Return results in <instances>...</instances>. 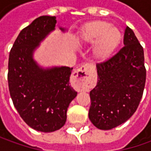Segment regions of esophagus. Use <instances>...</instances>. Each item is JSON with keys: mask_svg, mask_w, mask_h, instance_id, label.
Segmentation results:
<instances>
[{"mask_svg": "<svg viewBox=\"0 0 151 151\" xmlns=\"http://www.w3.org/2000/svg\"><path fill=\"white\" fill-rule=\"evenodd\" d=\"M92 70L93 66L89 63H86L81 65L79 69L76 70L75 72L73 73V77L79 89L84 90L90 85L89 76Z\"/></svg>", "mask_w": 151, "mask_h": 151, "instance_id": "esophagus-1", "label": "esophagus"}]
</instances>
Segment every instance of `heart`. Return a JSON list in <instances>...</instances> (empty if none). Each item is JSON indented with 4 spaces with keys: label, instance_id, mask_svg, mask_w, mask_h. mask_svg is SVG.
<instances>
[{
    "label": "heart",
    "instance_id": "obj_1",
    "mask_svg": "<svg viewBox=\"0 0 151 151\" xmlns=\"http://www.w3.org/2000/svg\"><path fill=\"white\" fill-rule=\"evenodd\" d=\"M122 34L117 27L104 21H94L86 24L78 33L83 44H95L94 55L97 59H108L120 44Z\"/></svg>",
    "mask_w": 151,
    "mask_h": 151
}]
</instances>
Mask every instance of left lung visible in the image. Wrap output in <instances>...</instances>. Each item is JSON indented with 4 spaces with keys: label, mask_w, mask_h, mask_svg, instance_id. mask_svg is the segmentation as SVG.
Instances as JSON below:
<instances>
[{
    "label": "left lung",
    "mask_w": 151,
    "mask_h": 151,
    "mask_svg": "<svg viewBox=\"0 0 151 151\" xmlns=\"http://www.w3.org/2000/svg\"><path fill=\"white\" fill-rule=\"evenodd\" d=\"M124 46L96 64L97 83L91 91L89 119L97 129L108 130L135 113L146 79L144 50L134 31L125 29Z\"/></svg>",
    "instance_id": "8db88e82"
}]
</instances>
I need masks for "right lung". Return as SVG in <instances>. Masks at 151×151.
Returning a JSON list of instances; mask_svg holds the SVG:
<instances>
[{
	"instance_id": "add662e5",
	"label": "right lung",
	"mask_w": 151,
	"mask_h": 151,
	"mask_svg": "<svg viewBox=\"0 0 151 151\" xmlns=\"http://www.w3.org/2000/svg\"><path fill=\"white\" fill-rule=\"evenodd\" d=\"M56 23L55 17L36 18L21 31L9 55L7 79L14 107L27 124L44 133L65 125L68 107L77 95L70 86L73 68L43 69L32 58L33 51L55 30Z\"/></svg>"
}]
</instances>
